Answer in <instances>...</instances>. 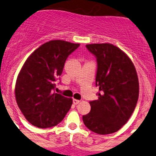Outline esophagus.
I'll return each mask as SVG.
<instances>
[{
  "label": "esophagus",
  "instance_id": "obj_1",
  "mask_svg": "<svg viewBox=\"0 0 156 156\" xmlns=\"http://www.w3.org/2000/svg\"><path fill=\"white\" fill-rule=\"evenodd\" d=\"M73 102L74 104H78L80 102V101H79V100H76V99H73Z\"/></svg>",
  "mask_w": 156,
  "mask_h": 156
}]
</instances>
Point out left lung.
I'll use <instances>...</instances> for the list:
<instances>
[{"label": "left lung", "instance_id": "1", "mask_svg": "<svg viewBox=\"0 0 156 156\" xmlns=\"http://www.w3.org/2000/svg\"><path fill=\"white\" fill-rule=\"evenodd\" d=\"M86 47L97 57L99 93L98 100L90 102V112L83 116V121L97 134L114 133L126 124L136 107L139 94L136 69L128 55L112 44Z\"/></svg>", "mask_w": 156, "mask_h": 156}]
</instances>
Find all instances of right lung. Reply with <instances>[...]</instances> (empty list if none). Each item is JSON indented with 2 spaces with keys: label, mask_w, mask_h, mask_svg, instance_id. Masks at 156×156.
Wrapping results in <instances>:
<instances>
[{
  "label": "right lung",
  "mask_w": 156,
  "mask_h": 156,
  "mask_svg": "<svg viewBox=\"0 0 156 156\" xmlns=\"http://www.w3.org/2000/svg\"><path fill=\"white\" fill-rule=\"evenodd\" d=\"M79 45L63 40L47 42L36 48L21 67L15 83V99L23 115L34 126H55L70 109L72 98L53 90L67 57Z\"/></svg>",
  "instance_id": "1"
}]
</instances>
